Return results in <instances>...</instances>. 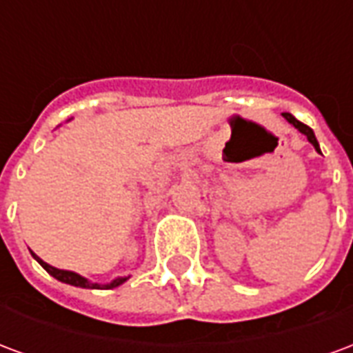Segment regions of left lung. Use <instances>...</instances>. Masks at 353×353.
<instances>
[{
    "instance_id": "left-lung-1",
    "label": "left lung",
    "mask_w": 353,
    "mask_h": 353,
    "mask_svg": "<svg viewBox=\"0 0 353 353\" xmlns=\"http://www.w3.org/2000/svg\"><path fill=\"white\" fill-rule=\"evenodd\" d=\"M283 117H285V121H288L289 124H293V126H295L296 130H299V132H301V134H304V136H306V139L310 141L312 145H314V149H316L318 153H321V151H319L318 139H316V136H314V130H312L310 126H306V124L301 123V121H296L295 117L291 115V113H283Z\"/></svg>"
}]
</instances>
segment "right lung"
<instances>
[{
    "instance_id": "obj_1",
    "label": "right lung",
    "mask_w": 353,
    "mask_h": 353,
    "mask_svg": "<svg viewBox=\"0 0 353 353\" xmlns=\"http://www.w3.org/2000/svg\"><path fill=\"white\" fill-rule=\"evenodd\" d=\"M34 255V259L39 263V265L47 270V272L52 276V278H57L58 281H64V283H70V285H75V288H85V289H113V288H119L121 283H124V281L128 280V278H115V280L111 281V283H92V281H88L87 278H83L81 274L77 272H72V270H60V268H54V266L47 265L45 261L39 259L35 253H32Z\"/></svg>"
}]
</instances>
